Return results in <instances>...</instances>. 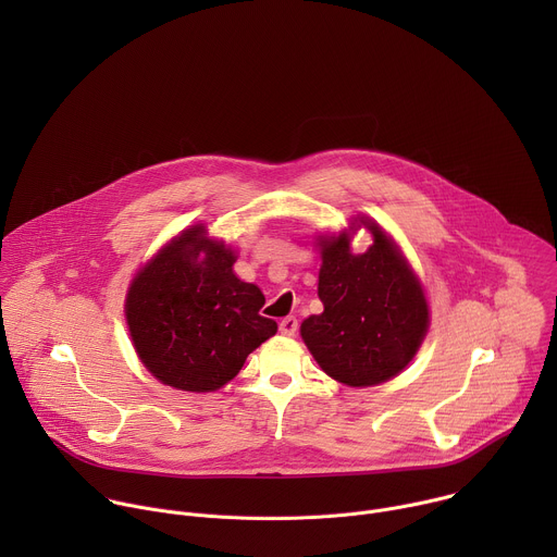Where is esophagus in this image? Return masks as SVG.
<instances>
[{"instance_id": "esophagus-1", "label": "esophagus", "mask_w": 557, "mask_h": 557, "mask_svg": "<svg viewBox=\"0 0 557 557\" xmlns=\"http://www.w3.org/2000/svg\"><path fill=\"white\" fill-rule=\"evenodd\" d=\"M299 329V322L295 320V317H284V320L280 322V333L286 335V337H293Z\"/></svg>"}]
</instances>
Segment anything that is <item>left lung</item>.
<instances>
[{
    "mask_svg": "<svg viewBox=\"0 0 557 557\" xmlns=\"http://www.w3.org/2000/svg\"><path fill=\"white\" fill-rule=\"evenodd\" d=\"M357 225L373 233L366 255L349 251ZM317 295L324 312L301 322V339L320 368L339 383L368 387L399 374L421 348L430 306L419 277L389 235L359 218L350 231L320 235Z\"/></svg>",
    "mask_w": 557,
    "mask_h": 557,
    "instance_id": "obj_1",
    "label": "left lung"
}]
</instances>
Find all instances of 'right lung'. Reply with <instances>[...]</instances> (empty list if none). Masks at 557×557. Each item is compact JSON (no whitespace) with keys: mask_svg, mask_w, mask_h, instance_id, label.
Listing matches in <instances>:
<instances>
[{"mask_svg":"<svg viewBox=\"0 0 557 557\" xmlns=\"http://www.w3.org/2000/svg\"><path fill=\"white\" fill-rule=\"evenodd\" d=\"M235 251L196 224L132 280L125 317L143 366L165 385L213 392L277 333L260 314L264 295L233 273Z\"/></svg>","mask_w":557,"mask_h":557,"instance_id":"obj_1","label":"right lung"}]
</instances>
